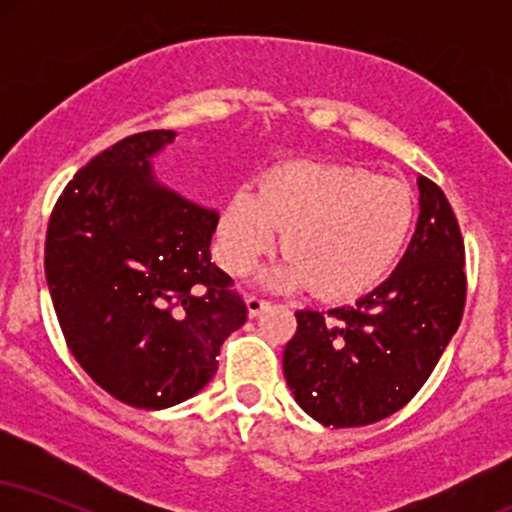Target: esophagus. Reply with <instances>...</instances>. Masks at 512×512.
Instances as JSON below:
<instances>
[{"label":"esophagus","mask_w":512,"mask_h":512,"mask_svg":"<svg viewBox=\"0 0 512 512\" xmlns=\"http://www.w3.org/2000/svg\"><path fill=\"white\" fill-rule=\"evenodd\" d=\"M245 305H248L250 317H257L262 313V310L269 308V301H264V298H260V296H248V298H245Z\"/></svg>","instance_id":"1"}]
</instances>
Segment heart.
Instances as JSON below:
<instances>
[{
  "label": "heart",
  "mask_w": 512,
  "mask_h": 512,
  "mask_svg": "<svg viewBox=\"0 0 512 512\" xmlns=\"http://www.w3.org/2000/svg\"><path fill=\"white\" fill-rule=\"evenodd\" d=\"M414 202L402 182L366 168L291 161L264 173L260 190L240 187L219 223L226 269L245 274L284 243L291 250L260 281L269 289H310L351 298L373 289L407 243Z\"/></svg>",
  "instance_id": "obj_1"
}]
</instances>
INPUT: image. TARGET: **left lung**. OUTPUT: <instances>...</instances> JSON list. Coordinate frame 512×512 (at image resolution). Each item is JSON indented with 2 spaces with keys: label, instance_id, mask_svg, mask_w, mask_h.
<instances>
[{
  "label": "left lung",
  "instance_id": "8db88e82",
  "mask_svg": "<svg viewBox=\"0 0 512 512\" xmlns=\"http://www.w3.org/2000/svg\"><path fill=\"white\" fill-rule=\"evenodd\" d=\"M419 221L378 289L327 313L298 310L284 375L298 407L322 426L356 428L409 402L457 332L467 296L464 243L448 197L424 175Z\"/></svg>",
  "mask_w": 512,
  "mask_h": 512
}]
</instances>
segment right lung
Returning a JSON list of instances; mask_svg holds the SVG:
<instances>
[{
	"mask_svg": "<svg viewBox=\"0 0 512 512\" xmlns=\"http://www.w3.org/2000/svg\"><path fill=\"white\" fill-rule=\"evenodd\" d=\"M173 129L132 134L64 187L45 238V276L62 334L108 395L137 409L195 397L221 344L248 320L233 279L211 262L219 211L170 190L151 158Z\"/></svg>",
	"mask_w": 512,
	"mask_h": 512,
	"instance_id": "obj_1",
	"label": "right lung"
}]
</instances>
